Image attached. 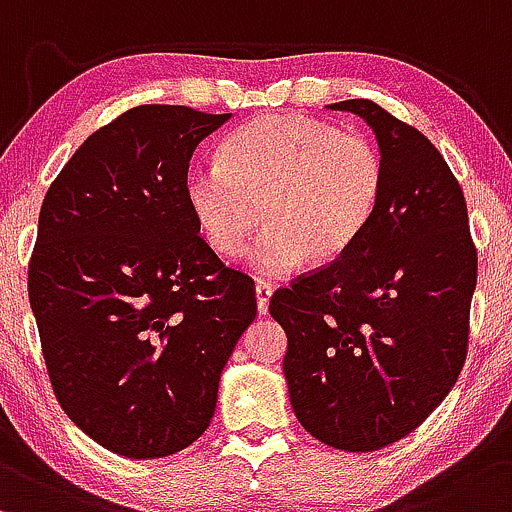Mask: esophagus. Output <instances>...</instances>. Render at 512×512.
<instances>
[{"instance_id":"esophagus-1","label":"esophagus","mask_w":512,"mask_h":512,"mask_svg":"<svg viewBox=\"0 0 512 512\" xmlns=\"http://www.w3.org/2000/svg\"><path fill=\"white\" fill-rule=\"evenodd\" d=\"M273 297V287L266 283H258L256 285V304H258V314H266L268 312V302Z\"/></svg>"}]
</instances>
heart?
<instances>
[{"label":"heart","instance_id":"heart-1","mask_svg":"<svg viewBox=\"0 0 512 512\" xmlns=\"http://www.w3.org/2000/svg\"><path fill=\"white\" fill-rule=\"evenodd\" d=\"M222 164H193L183 195L220 256L246 254L258 275L280 278L304 261L331 263L370 225L384 186L370 140L307 116H261L227 137Z\"/></svg>","mask_w":512,"mask_h":512}]
</instances>
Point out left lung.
<instances>
[{"label": "left lung", "mask_w": 512, "mask_h": 512, "mask_svg": "<svg viewBox=\"0 0 512 512\" xmlns=\"http://www.w3.org/2000/svg\"><path fill=\"white\" fill-rule=\"evenodd\" d=\"M363 118L384 162L382 198L331 266L273 295L287 333L283 372L297 421L346 452L416 430L467 358L476 249L467 203L426 135L367 99L329 103Z\"/></svg>", "instance_id": "left-lung-1"}]
</instances>
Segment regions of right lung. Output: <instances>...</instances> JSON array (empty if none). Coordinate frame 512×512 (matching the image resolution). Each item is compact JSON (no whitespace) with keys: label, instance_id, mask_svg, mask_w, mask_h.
<instances>
[{"label":"right lung","instance_id":"add662e5","mask_svg":"<svg viewBox=\"0 0 512 512\" xmlns=\"http://www.w3.org/2000/svg\"><path fill=\"white\" fill-rule=\"evenodd\" d=\"M229 118L130 108L72 154L40 208L28 300L50 382L74 426L116 455L198 440L256 319L254 283L198 237L183 195L195 147Z\"/></svg>","mask_w":512,"mask_h":512}]
</instances>
